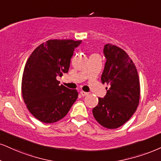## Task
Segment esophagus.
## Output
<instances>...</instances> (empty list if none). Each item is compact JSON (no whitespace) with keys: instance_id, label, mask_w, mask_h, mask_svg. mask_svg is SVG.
I'll return each instance as SVG.
<instances>
[{"instance_id":"34e87169","label":"esophagus","mask_w":161,"mask_h":161,"mask_svg":"<svg viewBox=\"0 0 161 161\" xmlns=\"http://www.w3.org/2000/svg\"><path fill=\"white\" fill-rule=\"evenodd\" d=\"M80 95L82 96H87V95H88V92H84V91H80Z\"/></svg>"}]
</instances>
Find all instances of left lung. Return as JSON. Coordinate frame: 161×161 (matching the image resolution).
<instances>
[{
	"mask_svg": "<svg viewBox=\"0 0 161 161\" xmlns=\"http://www.w3.org/2000/svg\"><path fill=\"white\" fill-rule=\"evenodd\" d=\"M104 53L107 60L101 79L110 88L104 98H98L92 114L101 125L115 129L128 122L137 108L140 80L135 65L123 49L107 44Z\"/></svg>",
	"mask_w": 161,
	"mask_h": 161,
	"instance_id": "8db88e82",
	"label": "left lung"
}]
</instances>
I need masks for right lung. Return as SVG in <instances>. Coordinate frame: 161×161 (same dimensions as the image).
<instances>
[{
    "label": "right lung",
    "instance_id": "right-lung-1",
    "mask_svg": "<svg viewBox=\"0 0 161 161\" xmlns=\"http://www.w3.org/2000/svg\"><path fill=\"white\" fill-rule=\"evenodd\" d=\"M80 43L72 39H50L39 45L27 59L21 92L28 110L40 122L62 119L77 100V90L59 86L57 77L68 72L75 48Z\"/></svg>",
    "mask_w": 161,
    "mask_h": 161
}]
</instances>
